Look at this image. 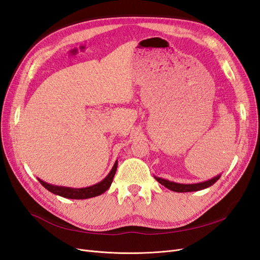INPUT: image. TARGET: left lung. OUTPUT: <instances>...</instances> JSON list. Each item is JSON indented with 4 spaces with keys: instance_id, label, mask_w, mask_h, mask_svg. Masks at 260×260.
Returning a JSON list of instances; mask_svg holds the SVG:
<instances>
[{
    "instance_id": "1",
    "label": "left lung",
    "mask_w": 260,
    "mask_h": 260,
    "mask_svg": "<svg viewBox=\"0 0 260 260\" xmlns=\"http://www.w3.org/2000/svg\"><path fill=\"white\" fill-rule=\"evenodd\" d=\"M220 178V176L212 178L208 181H205V182H201V183H195V184H181V183H176V182H171V181L165 180L161 178H157L155 177V179L158 181L160 184H162L164 186H166L167 188L171 191L175 192H179V193H184V192H194V191H200V190H204L210 185H212L214 183H216V181Z\"/></svg>"
}]
</instances>
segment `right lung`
Masks as SVG:
<instances>
[{"instance_id":"obj_1","label":"right lung","mask_w":260,"mask_h":260,"mask_svg":"<svg viewBox=\"0 0 260 260\" xmlns=\"http://www.w3.org/2000/svg\"><path fill=\"white\" fill-rule=\"evenodd\" d=\"M117 161L115 162L113 169L109 172L108 176L102 180L100 183L94 184L89 187H84V188H70V187H62V186H57V185H52L44 182V181L38 179L40 181V183L49 190L50 192L57 194L59 196H62V198L66 199H72V200H85V199H91V198H95L98 195L103 194L105 191H107L109 186H111L114 176L116 174L117 170Z\"/></svg>"}]
</instances>
